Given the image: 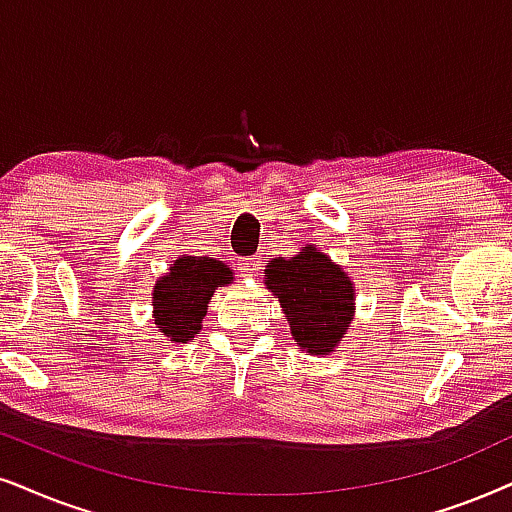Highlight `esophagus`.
<instances>
[{
	"mask_svg": "<svg viewBox=\"0 0 512 512\" xmlns=\"http://www.w3.org/2000/svg\"><path fill=\"white\" fill-rule=\"evenodd\" d=\"M238 269H241L243 276L252 278V276L260 274L262 264H260V260H257V257H245V260H241V264H238Z\"/></svg>",
	"mask_w": 512,
	"mask_h": 512,
	"instance_id": "obj_1",
	"label": "esophagus"
}]
</instances>
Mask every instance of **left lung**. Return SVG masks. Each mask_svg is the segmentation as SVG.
<instances>
[{
	"instance_id": "8db88e82",
	"label": "left lung",
	"mask_w": 512,
	"mask_h": 512,
	"mask_svg": "<svg viewBox=\"0 0 512 512\" xmlns=\"http://www.w3.org/2000/svg\"><path fill=\"white\" fill-rule=\"evenodd\" d=\"M264 286L278 297L290 335L302 352L331 354L354 319V281L316 245L295 257H276L264 269Z\"/></svg>"
}]
</instances>
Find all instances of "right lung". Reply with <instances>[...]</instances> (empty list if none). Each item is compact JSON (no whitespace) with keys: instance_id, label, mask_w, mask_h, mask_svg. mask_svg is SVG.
I'll return each mask as SVG.
<instances>
[{"instance_id":"add662e5","label":"right lung","mask_w":512,"mask_h":512,"mask_svg":"<svg viewBox=\"0 0 512 512\" xmlns=\"http://www.w3.org/2000/svg\"><path fill=\"white\" fill-rule=\"evenodd\" d=\"M234 283V269L215 257L181 255L153 286V321L170 342H189L203 328V316L217 288Z\"/></svg>"}]
</instances>
